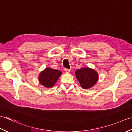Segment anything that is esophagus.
I'll list each match as a JSON object with an SVG mask.
<instances>
[{"label":"esophagus","instance_id":"1","mask_svg":"<svg viewBox=\"0 0 132 132\" xmlns=\"http://www.w3.org/2000/svg\"><path fill=\"white\" fill-rule=\"evenodd\" d=\"M64 70L65 71V72H67V73H69V72H70V70L68 69H64Z\"/></svg>","mask_w":132,"mask_h":132}]
</instances>
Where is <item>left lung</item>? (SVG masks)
Returning <instances> with one entry per match:
<instances>
[{"instance_id": "8db88e82", "label": "left lung", "mask_w": 132, "mask_h": 132, "mask_svg": "<svg viewBox=\"0 0 132 132\" xmlns=\"http://www.w3.org/2000/svg\"><path fill=\"white\" fill-rule=\"evenodd\" d=\"M75 75L83 88L88 89L93 87L98 80L99 75L94 69L84 68L78 69L75 71Z\"/></svg>"}]
</instances>
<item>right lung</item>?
Segmentation results:
<instances>
[{
    "label": "right lung",
    "mask_w": 132,
    "mask_h": 132,
    "mask_svg": "<svg viewBox=\"0 0 132 132\" xmlns=\"http://www.w3.org/2000/svg\"><path fill=\"white\" fill-rule=\"evenodd\" d=\"M61 74V71L58 70L46 68L39 74V82L45 87L51 88L55 85Z\"/></svg>",
    "instance_id": "add662e5"
}]
</instances>
